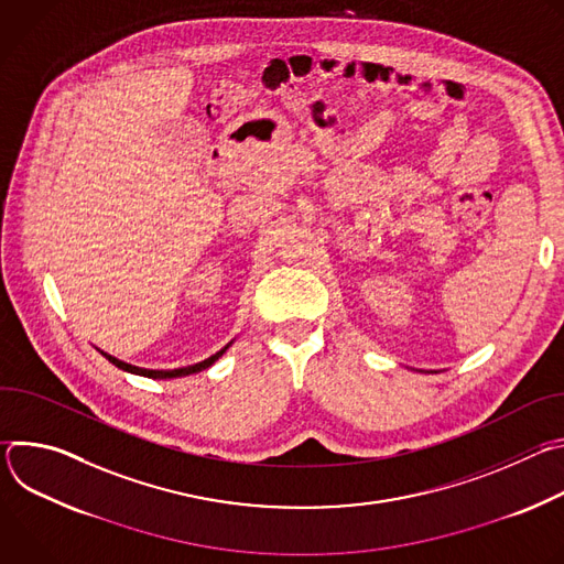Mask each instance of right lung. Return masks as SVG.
<instances>
[{
	"instance_id": "right-lung-1",
	"label": "right lung",
	"mask_w": 564,
	"mask_h": 564,
	"mask_svg": "<svg viewBox=\"0 0 564 564\" xmlns=\"http://www.w3.org/2000/svg\"><path fill=\"white\" fill-rule=\"evenodd\" d=\"M225 350H227V346H225L220 352L212 355L209 359H205V361H200V364H194V366H187V368H176V370H147V368H138V366L124 364V361H120V359H116V357H111V355H107V352H102V355H105L113 366H118L120 370H127V372H133V375H142V377H151V379H174V377H185V375L200 372V370L209 368Z\"/></svg>"
}]
</instances>
